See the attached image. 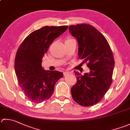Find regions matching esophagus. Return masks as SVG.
Masks as SVG:
<instances>
[{
  "mask_svg": "<svg viewBox=\"0 0 130 130\" xmlns=\"http://www.w3.org/2000/svg\"><path fill=\"white\" fill-rule=\"evenodd\" d=\"M68 74H69V72H63V75H64Z\"/></svg>",
  "mask_w": 130,
  "mask_h": 130,
  "instance_id": "esophagus-1",
  "label": "esophagus"
}]
</instances>
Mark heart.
<instances>
[{
    "label": "heart",
    "instance_id": "b5f03b06",
    "mask_svg": "<svg viewBox=\"0 0 130 130\" xmlns=\"http://www.w3.org/2000/svg\"><path fill=\"white\" fill-rule=\"evenodd\" d=\"M70 39H68V40H70Z\"/></svg>",
    "mask_w": 130,
    "mask_h": 130
}]
</instances>
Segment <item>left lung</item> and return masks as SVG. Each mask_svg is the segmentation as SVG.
<instances>
[{
  "label": "left lung",
  "instance_id": "left-lung-1",
  "mask_svg": "<svg viewBox=\"0 0 130 130\" xmlns=\"http://www.w3.org/2000/svg\"><path fill=\"white\" fill-rule=\"evenodd\" d=\"M70 32L78 42V56L90 69L83 75L75 72L77 82L71 88L73 100L91 106L102 100L112 83L114 59L105 37L90 24L70 25Z\"/></svg>",
  "mask_w": 130,
  "mask_h": 130
}]
</instances>
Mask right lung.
Instances as JSON below:
<instances>
[{
    "mask_svg": "<svg viewBox=\"0 0 130 130\" xmlns=\"http://www.w3.org/2000/svg\"><path fill=\"white\" fill-rule=\"evenodd\" d=\"M68 26H45L32 32L24 40L15 57L14 69L20 87L32 103L49 99L56 83L63 74L58 71L44 70L42 58L54 39L67 30Z\"/></svg>",
    "mask_w": 130,
    "mask_h": 130,
    "instance_id": "obj_1",
    "label": "right lung"
}]
</instances>
